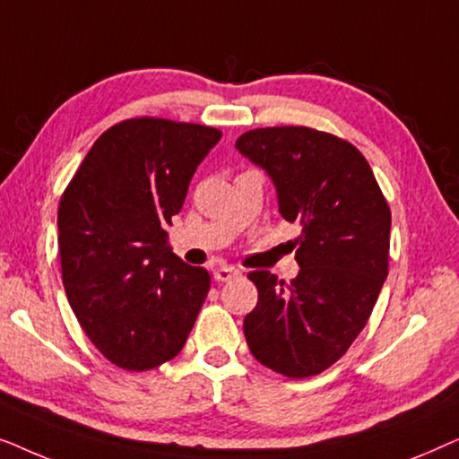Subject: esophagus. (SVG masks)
Instances as JSON below:
<instances>
[{
	"label": "esophagus",
	"instance_id": "34e87169",
	"mask_svg": "<svg viewBox=\"0 0 459 459\" xmlns=\"http://www.w3.org/2000/svg\"><path fill=\"white\" fill-rule=\"evenodd\" d=\"M238 275H240V272L231 265H217L215 269H212V278H215L217 281H228L231 278H238Z\"/></svg>",
	"mask_w": 459,
	"mask_h": 459
}]
</instances>
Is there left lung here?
Segmentation results:
<instances>
[{"label":"left lung","mask_w":459,"mask_h":459,"mask_svg":"<svg viewBox=\"0 0 459 459\" xmlns=\"http://www.w3.org/2000/svg\"><path fill=\"white\" fill-rule=\"evenodd\" d=\"M265 169L286 221L300 223L290 284L269 272L248 280L259 300L244 317L256 361L288 378L316 376L347 353L388 275L391 209L353 143L309 127H265L238 137Z\"/></svg>","instance_id":"left-lung-1"}]
</instances>
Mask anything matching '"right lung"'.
I'll return each instance as SVG.
<instances>
[{
  "mask_svg": "<svg viewBox=\"0 0 459 459\" xmlns=\"http://www.w3.org/2000/svg\"><path fill=\"white\" fill-rule=\"evenodd\" d=\"M221 131L167 118H129L104 131L62 194V281L96 349L129 372L184 349L211 275L169 247L200 162Z\"/></svg>",
  "mask_w": 459,
  "mask_h": 459,
  "instance_id": "right-lung-1",
  "label": "right lung"
}]
</instances>
